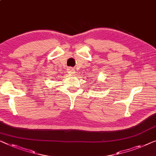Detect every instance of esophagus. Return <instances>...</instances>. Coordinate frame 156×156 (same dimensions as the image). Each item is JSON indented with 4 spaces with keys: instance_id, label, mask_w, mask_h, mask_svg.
<instances>
[{
    "instance_id": "esophagus-1",
    "label": "esophagus",
    "mask_w": 156,
    "mask_h": 156,
    "mask_svg": "<svg viewBox=\"0 0 156 156\" xmlns=\"http://www.w3.org/2000/svg\"><path fill=\"white\" fill-rule=\"evenodd\" d=\"M74 71V69H73V68L72 67H70L69 69H68V71L69 72H72V71Z\"/></svg>"
}]
</instances>
